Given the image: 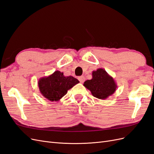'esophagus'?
Masks as SVG:
<instances>
[{"label": "esophagus", "mask_w": 154, "mask_h": 154, "mask_svg": "<svg viewBox=\"0 0 154 154\" xmlns=\"http://www.w3.org/2000/svg\"><path fill=\"white\" fill-rule=\"evenodd\" d=\"M78 80L81 83H83V82H84L85 80V77L83 76H80V77L78 78Z\"/></svg>", "instance_id": "1"}]
</instances>
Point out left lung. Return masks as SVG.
Wrapping results in <instances>:
<instances>
[{"instance_id": "1", "label": "left lung", "mask_w": 154, "mask_h": 154, "mask_svg": "<svg viewBox=\"0 0 154 154\" xmlns=\"http://www.w3.org/2000/svg\"><path fill=\"white\" fill-rule=\"evenodd\" d=\"M91 80H88L83 85L91 92L96 98L105 100L115 92L117 84L114 78L102 68L93 71Z\"/></svg>"}]
</instances>
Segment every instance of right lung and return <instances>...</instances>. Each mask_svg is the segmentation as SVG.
<instances>
[{"label": "right lung", "mask_w": 154, "mask_h": 154, "mask_svg": "<svg viewBox=\"0 0 154 154\" xmlns=\"http://www.w3.org/2000/svg\"><path fill=\"white\" fill-rule=\"evenodd\" d=\"M80 83L72 76H65L59 71L39 79L38 85L41 94L51 101H58L67 94L68 90Z\"/></svg>", "instance_id": "1"}]
</instances>
